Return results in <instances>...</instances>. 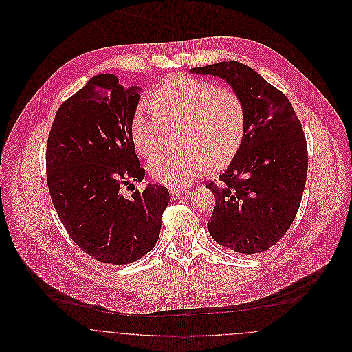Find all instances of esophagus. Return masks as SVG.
I'll return each mask as SVG.
<instances>
[{
	"instance_id": "esophagus-1",
	"label": "esophagus",
	"mask_w": 352,
	"mask_h": 352,
	"mask_svg": "<svg viewBox=\"0 0 352 352\" xmlns=\"http://www.w3.org/2000/svg\"><path fill=\"white\" fill-rule=\"evenodd\" d=\"M169 191H170V194H172L173 197H179V195H182V194L188 192V188H184V187H170Z\"/></svg>"
}]
</instances>
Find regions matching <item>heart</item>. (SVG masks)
Segmentation results:
<instances>
[{
	"label": "heart",
	"instance_id": "heart-1",
	"mask_svg": "<svg viewBox=\"0 0 352 352\" xmlns=\"http://www.w3.org/2000/svg\"><path fill=\"white\" fill-rule=\"evenodd\" d=\"M245 123L241 98L232 90L184 75L164 79L151 94V105L140 107L131 120L135 150L151 157L168 126L184 124L182 151H164L148 164L151 176L168 186H184L209 165L225 166L237 153Z\"/></svg>",
	"mask_w": 352,
	"mask_h": 352
}]
</instances>
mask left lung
Instances as JSON below:
<instances>
[{
	"label": "left lung",
	"mask_w": 352,
	"mask_h": 352,
	"mask_svg": "<svg viewBox=\"0 0 352 352\" xmlns=\"http://www.w3.org/2000/svg\"><path fill=\"white\" fill-rule=\"evenodd\" d=\"M191 72L225 79L245 111L233 161L205 186L217 199L208 230L228 250L266 251L290 229L302 199L308 150L300 119L286 94L244 63L218 62Z\"/></svg>",
	"instance_id": "1"
}]
</instances>
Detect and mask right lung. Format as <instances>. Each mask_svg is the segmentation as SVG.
<instances>
[{
    "mask_svg": "<svg viewBox=\"0 0 352 352\" xmlns=\"http://www.w3.org/2000/svg\"><path fill=\"white\" fill-rule=\"evenodd\" d=\"M138 91L124 89L115 75L94 76L62 102L47 142V184L56 214L70 239L104 263L126 265L150 252L169 204L160 184L123 195L146 176L131 137Z\"/></svg>",
    "mask_w": 352,
    "mask_h": 352,
    "instance_id": "1",
    "label": "right lung"
}]
</instances>
